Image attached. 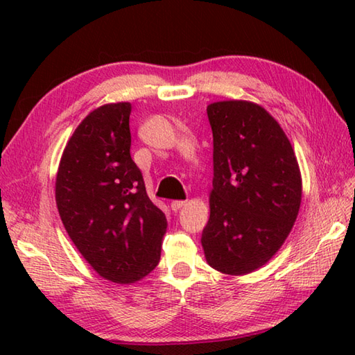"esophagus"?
I'll return each instance as SVG.
<instances>
[{
	"label": "esophagus",
	"mask_w": 355,
	"mask_h": 355,
	"mask_svg": "<svg viewBox=\"0 0 355 355\" xmlns=\"http://www.w3.org/2000/svg\"><path fill=\"white\" fill-rule=\"evenodd\" d=\"M186 205V201H182V200H177V201H172L171 202V209L173 210V212H177V210L182 209L183 206Z\"/></svg>",
	"instance_id": "34e87169"
}]
</instances>
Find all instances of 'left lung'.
I'll return each mask as SVG.
<instances>
[{
    "label": "left lung",
    "instance_id": "obj_1",
    "mask_svg": "<svg viewBox=\"0 0 355 355\" xmlns=\"http://www.w3.org/2000/svg\"><path fill=\"white\" fill-rule=\"evenodd\" d=\"M214 134V189L201 235L209 266L247 275L271 259L296 221L302 180L290 140L262 107H207Z\"/></svg>",
    "mask_w": 355,
    "mask_h": 355
}]
</instances>
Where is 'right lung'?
<instances>
[{
    "instance_id": "add662e5",
    "label": "right lung",
    "mask_w": 355,
    "mask_h": 355,
    "mask_svg": "<svg viewBox=\"0 0 355 355\" xmlns=\"http://www.w3.org/2000/svg\"><path fill=\"white\" fill-rule=\"evenodd\" d=\"M130 114L128 102L89 112L67 143L56 177V205L73 244L117 284L157 267L166 232V216L131 158Z\"/></svg>"
}]
</instances>
